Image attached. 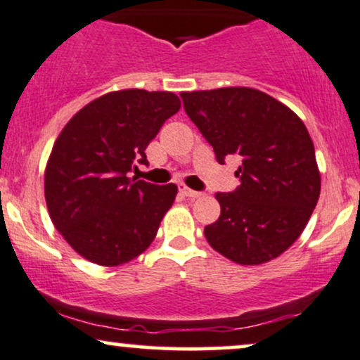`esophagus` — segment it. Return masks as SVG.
<instances>
[{
    "instance_id": "1",
    "label": "esophagus",
    "mask_w": 360,
    "mask_h": 360,
    "mask_svg": "<svg viewBox=\"0 0 360 360\" xmlns=\"http://www.w3.org/2000/svg\"><path fill=\"white\" fill-rule=\"evenodd\" d=\"M179 190H180L181 195L187 197V198H198V197H202V192H195V190L188 188L187 185H184V184L179 185Z\"/></svg>"
}]
</instances>
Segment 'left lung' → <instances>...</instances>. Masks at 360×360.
<instances>
[{"label":"left lung","instance_id":"left-lung-1","mask_svg":"<svg viewBox=\"0 0 360 360\" xmlns=\"http://www.w3.org/2000/svg\"><path fill=\"white\" fill-rule=\"evenodd\" d=\"M185 112L217 162L240 158L234 192L215 193L221 215L205 226L215 251L243 266L274 259L300 238L320 197L307 126L288 105L251 87L181 92Z\"/></svg>","mask_w":360,"mask_h":360}]
</instances>
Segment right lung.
<instances>
[{
  "mask_svg": "<svg viewBox=\"0 0 360 360\" xmlns=\"http://www.w3.org/2000/svg\"><path fill=\"white\" fill-rule=\"evenodd\" d=\"M179 96L124 89L97 97L63 126L45 168V200L55 229L77 255L120 266L153 243L175 200V184L129 179L146 146L179 112Z\"/></svg>",
  "mask_w": 360,
  "mask_h": 360,
  "instance_id": "1",
  "label": "right lung"
}]
</instances>
